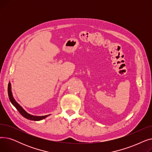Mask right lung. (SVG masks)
<instances>
[{"label":"right lung","instance_id":"obj_1","mask_svg":"<svg viewBox=\"0 0 152 152\" xmlns=\"http://www.w3.org/2000/svg\"><path fill=\"white\" fill-rule=\"evenodd\" d=\"M11 89H12L11 84L9 83V86H8V94H9V99H10L11 103H12V105L16 108H17V110L19 111L20 113L23 117H25V118L29 119V120H32V121H40V120H42V119H44V118H47V116H49L50 115H45V116H34V115H32L28 113L23 108V107L20 105L18 104L17 102L15 100V99L13 97Z\"/></svg>","mask_w":152,"mask_h":152}]
</instances>
